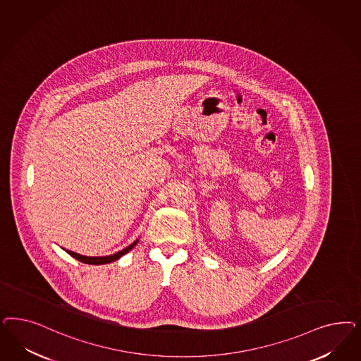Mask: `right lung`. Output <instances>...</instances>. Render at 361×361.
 Instances as JSON below:
<instances>
[{"label": "right lung", "mask_w": 361, "mask_h": 361, "mask_svg": "<svg viewBox=\"0 0 361 361\" xmlns=\"http://www.w3.org/2000/svg\"><path fill=\"white\" fill-rule=\"evenodd\" d=\"M137 243H138V240H135L134 243H131V245L126 247V248H123L122 251H118L116 254L109 256H83L80 255V254H77V252L69 251V250H66V252H68L70 256H73L74 259H77V260L82 262V263H86V264H95V266H97V264H107V263L116 262V260H118L119 257H122L125 254H128L130 250H133V248H134V245H137Z\"/></svg>", "instance_id": "1"}]
</instances>
